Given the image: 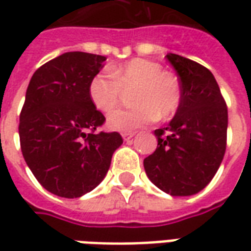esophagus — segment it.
Here are the masks:
<instances>
[{"mask_svg":"<svg viewBox=\"0 0 251 251\" xmlns=\"http://www.w3.org/2000/svg\"><path fill=\"white\" fill-rule=\"evenodd\" d=\"M134 131H126V133H122V138L125 140V141H129V140H131L133 137H134Z\"/></svg>","mask_w":251,"mask_h":251,"instance_id":"34e87169","label":"esophagus"}]
</instances>
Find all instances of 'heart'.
<instances>
[{"label":"heart","instance_id":"b5f03b06","mask_svg":"<svg viewBox=\"0 0 251 251\" xmlns=\"http://www.w3.org/2000/svg\"><path fill=\"white\" fill-rule=\"evenodd\" d=\"M109 75L98 74L88 84L94 106L109 113L120 102L121 90H131L129 109L110 113L106 125L110 130L133 131L157 117L167 120L177 111L181 86L174 74L164 72L161 64L148 59H131L122 66L109 67Z\"/></svg>","mask_w":251,"mask_h":251}]
</instances>
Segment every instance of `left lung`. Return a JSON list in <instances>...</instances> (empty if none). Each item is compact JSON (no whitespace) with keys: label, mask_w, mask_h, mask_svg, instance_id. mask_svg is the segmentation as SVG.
Masks as SVG:
<instances>
[{"label":"left lung","mask_w":251,"mask_h":251,"mask_svg":"<svg viewBox=\"0 0 251 251\" xmlns=\"http://www.w3.org/2000/svg\"><path fill=\"white\" fill-rule=\"evenodd\" d=\"M167 59L180 79L181 102L168 126L154 130L157 148L144 168L164 192L191 196L210 183L223 160L227 107L210 70L176 53Z\"/></svg>","instance_id":"obj_1"}]
</instances>
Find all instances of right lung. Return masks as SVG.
Listing matches in <instances>:
<instances>
[{"label": "right lung", "instance_id": "1", "mask_svg": "<svg viewBox=\"0 0 251 251\" xmlns=\"http://www.w3.org/2000/svg\"><path fill=\"white\" fill-rule=\"evenodd\" d=\"M106 57L66 52L30 79L20 114V144L37 181L60 198H80L104 179L120 133L95 134L104 122L88 95V84ZM91 130V133H87Z\"/></svg>", "mask_w": 251, "mask_h": 251}]
</instances>
